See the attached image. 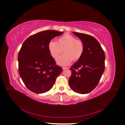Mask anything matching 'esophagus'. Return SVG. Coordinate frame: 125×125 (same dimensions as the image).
Listing matches in <instances>:
<instances>
[{
  "label": "esophagus",
  "instance_id": "1",
  "mask_svg": "<svg viewBox=\"0 0 125 125\" xmlns=\"http://www.w3.org/2000/svg\"><path fill=\"white\" fill-rule=\"evenodd\" d=\"M68 68H68V67H63V68H62L63 70H65V69H68Z\"/></svg>",
  "mask_w": 125,
  "mask_h": 125
}]
</instances>
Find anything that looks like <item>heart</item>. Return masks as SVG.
I'll use <instances>...</instances> for the list:
<instances>
[{
	"label": "heart",
	"mask_w": 125,
	"mask_h": 125,
	"mask_svg": "<svg viewBox=\"0 0 125 125\" xmlns=\"http://www.w3.org/2000/svg\"><path fill=\"white\" fill-rule=\"evenodd\" d=\"M48 50L55 59L58 58L62 50L64 54L60 57L57 62L59 65L65 66L69 64L72 60L75 62L81 58L84 51V45L82 41L66 34L59 37L57 42H49Z\"/></svg>",
	"instance_id": "b5f03b06"
}]
</instances>
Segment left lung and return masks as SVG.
<instances>
[{
    "label": "left lung",
    "instance_id": "left-lung-1",
    "mask_svg": "<svg viewBox=\"0 0 125 125\" xmlns=\"http://www.w3.org/2000/svg\"><path fill=\"white\" fill-rule=\"evenodd\" d=\"M84 43V51L81 58L70 68L69 84L73 91L80 94L91 92L99 83L105 69V54L100 44L92 36L73 32Z\"/></svg>",
    "mask_w": 125,
    "mask_h": 125
}]
</instances>
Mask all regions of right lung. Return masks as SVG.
I'll use <instances>...</instances> for the list:
<instances>
[{"label":"right lung","instance_id":"add662e5","mask_svg":"<svg viewBox=\"0 0 125 125\" xmlns=\"http://www.w3.org/2000/svg\"><path fill=\"white\" fill-rule=\"evenodd\" d=\"M63 32L46 30L29 37L19 52V73L31 91L44 93L51 90L62 69L57 65L48 50V44Z\"/></svg>","mask_w":125,"mask_h":125}]
</instances>
